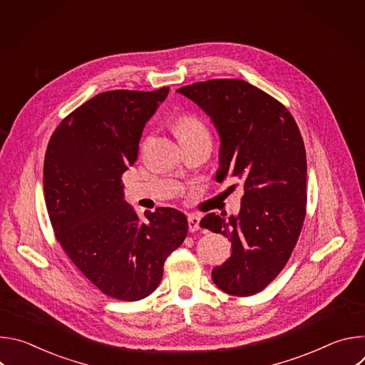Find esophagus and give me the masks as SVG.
I'll use <instances>...</instances> for the list:
<instances>
[{"instance_id": "34e87169", "label": "esophagus", "mask_w": 365, "mask_h": 365, "mask_svg": "<svg viewBox=\"0 0 365 365\" xmlns=\"http://www.w3.org/2000/svg\"><path fill=\"white\" fill-rule=\"evenodd\" d=\"M199 222H200V217L196 215V214H190L187 217V225H189V231L190 232H195L197 231L200 227H199Z\"/></svg>"}]
</instances>
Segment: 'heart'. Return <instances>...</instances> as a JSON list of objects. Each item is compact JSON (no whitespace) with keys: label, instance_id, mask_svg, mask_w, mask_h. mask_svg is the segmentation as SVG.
Wrapping results in <instances>:
<instances>
[{"label":"heart","instance_id":"1","mask_svg":"<svg viewBox=\"0 0 365 365\" xmlns=\"http://www.w3.org/2000/svg\"><path fill=\"white\" fill-rule=\"evenodd\" d=\"M176 131L179 135H186V134H192L196 131H203V127H202L200 121H197L195 117L182 115L176 121Z\"/></svg>","mask_w":365,"mask_h":365}]
</instances>
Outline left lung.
<instances>
[{
    "label": "left lung",
    "mask_w": 365,
    "mask_h": 365,
    "mask_svg": "<svg viewBox=\"0 0 365 365\" xmlns=\"http://www.w3.org/2000/svg\"><path fill=\"white\" fill-rule=\"evenodd\" d=\"M176 92L207 115L221 138L217 182L238 178V215L207 214L200 227L231 238L232 252L212 270L228 294L262 292L283 270L306 215V151L283 103L241 79L196 82Z\"/></svg>",
    "instance_id": "obj_1"
}]
</instances>
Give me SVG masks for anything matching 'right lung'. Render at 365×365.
<instances>
[{
	"instance_id": "obj_1",
	"label": "right lung",
	"mask_w": 365,
	"mask_h": 365,
	"mask_svg": "<svg viewBox=\"0 0 365 365\" xmlns=\"http://www.w3.org/2000/svg\"><path fill=\"white\" fill-rule=\"evenodd\" d=\"M168 93H98L59 124L46 150L43 190L56 240L92 284L120 300L151 294L187 234V220L175 207L145 211L140 220L124 200L121 180Z\"/></svg>"
}]
</instances>
